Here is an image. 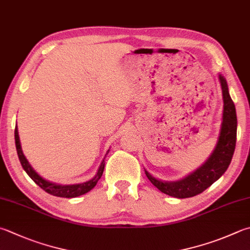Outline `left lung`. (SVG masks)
Returning a JSON list of instances; mask_svg holds the SVG:
<instances>
[{
	"mask_svg": "<svg viewBox=\"0 0 250 250\" xmlns=\"http://www.w3.org/2000/svg\"><path fill=\"white\" fill-rule=\"evenodd\" d=\"M219 82L223 97L222 124H221L218 143L207 161L196 171L188 174L182 180L172 182L159 180L145 168L148 180L163 194L175 198H189L201 194L223 175L232 161L235 145H236V110L229 96L227 79L221 74H219Z\"/></svg>",
	"mask_w": 250,
	"mask_h": 250,
	"instance_id": "8db88e82",
	"label": "left lung"
}]
</instances>
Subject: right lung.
<instances>
[{
	"instance_id": "1",
	"label": "right lung",
	"mask_w": 250,
	"mask_h": 250,
	"mask_svg": "<svg viewBox=\"0 0 250 250\" xmlns=\"http://www.w3.org/2000/svg\"><path fill=\"white\" fill-rule=\"evenodd\" d=\"M15 145H16L18 158H20V161L21 163V167L23 169H25L28 175H29V177L37 184L38 186L41 187L42 189L48 192V194L56 196V197H63V198H75V197H78V196L86 194V192L90 191L92 188L97 185L98 181L100 180L102 176L103 171H104V166H105L104 159L105 158L102 160L100 167H99V168H98L97 174L91 178L90 181H87V182L82 183V184H73V185H62V184H56V183L45 180V178L39 175V174L35 171V168L30 166V163L28 162V160L26 159L25 154H23V152H22L21 140H20V135H18L17 125L15 127ZM109 151L110 150H107L106 154L109 153Z\"/></svg>"
}]
</instances>
